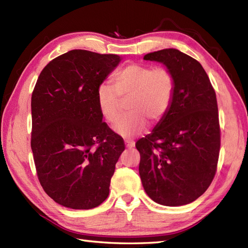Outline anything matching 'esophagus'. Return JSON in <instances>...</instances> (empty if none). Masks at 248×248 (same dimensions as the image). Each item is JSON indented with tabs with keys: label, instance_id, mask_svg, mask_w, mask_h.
Masks as SVG:
<instances>
[{
	"label": "esophagus",
	"instance_id": "esophagus-1",
	"mask_svg": "<svg viewBox=\"0 0 248 248\" xmlns=\"http://www.w3.org/2000/svg\"><path fill=\"white\" fill-rule=\"evenodd\" d=\"M124 143H125V147H126V148H129V149L133 148V147H134V145H135V142H134V141L129 140H124Z\"/></svg>",
	"mask_w": 248,
	"mask_h": 248
}]
</instances>
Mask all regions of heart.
<instances>
[{
    "label": "heart",
    "mask_w": 248,
    "mask_h": 248,
    "mask_svg": "<svg viewBox=\"0 0 248 248\" xmlns=\"http://www.w3.org/2000/svg\"><path fill=\"white\" fill-rule=\"evenodd\" d=\"M175 86V76L169 68L131 63L115 75L114 86L108 83L98 86V108L107 123L114 124L120 114V99H129V114L114 130L123 137L132 138L147 129V122L151 124L162 122L173 102Z\"/></svg>",
    "instance_id": "heart-1"
}]
</instances>
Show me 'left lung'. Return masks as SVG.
<instances>
[{
  "instance_id": "obj_1",
  "label": "left lung",
  "mask_w": 248,
  "mask_h": 248,
  "mask_svg": "<svg viewBox=\"0 0 248 248\" xmlns=\"http://www.w3.org/2000/svg\"><path fill=\"white\" fill-rule=\"evenodd\" d=\"M162 62L174 74V99L153 133L137 140L140 175L154 202L182 206L202 195L214 180L221 130L214 86L201 63L167 48L143 57Z\"/></svg>"
}]
</instances>
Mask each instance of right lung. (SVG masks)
Instances as JSON below:
<instances>
[{"instance_id":"obj_1","label":"right lung","mask_w":248,"mask_h":248,"mask_svg":"<svg viewBox=\"0 0 248 248\" xmlns=\"http://www.w3.org/2000/svg\"><path fill=\"white\" fill-rule=\"evenodd\" d=\"M120 61L118 55L74 49L51 60L31 95V140L38 180L56 203L92 209L110 192L124 150L97 105V88Z\"/></svg>"}]
</instances>
